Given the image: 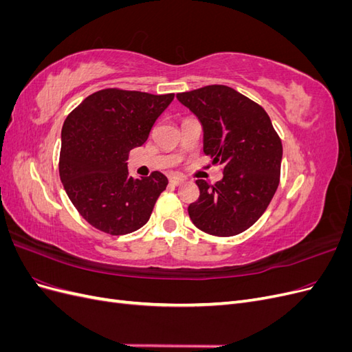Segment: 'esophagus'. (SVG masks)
I'll use <instances>...</instances> for the list:
<instances>
[{"label": "esophagus", "mask_w": 352, "mask_h": 352, "mask_svg": "<svg viewBox=\"0 0 352 352\" xmlns=\"http://www.w3.org/2000/svg\"><path fill=\"white\" fill-rule=\"evenodd\" d=\"M184 182H185V179H184V177H179V176H172V177H170V184L175 185V186L182 185Z\"/></svg>", "instance_id": "34e87169"}]
</instances>
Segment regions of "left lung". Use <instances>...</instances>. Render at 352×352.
<instances>
[{
	"label": "left lung",
	"instance_id": "left-lung-1",
	"mask_svg": "<svg viewBox=\"0 0 352 352\" xmlns=\"http://www.w3.org/2000/svg\"><path fill=\"white\" fill-rule=\"evenodd\" d=\"M204 132V153L223 164L214 185L197 180L199 198L188 207L194 225L214 236H233L257 221L279 186L282 142L261 105L225 85L180 92Z\"/></svg>",
	"mask_w": 352,
	"mask_h": 352
}]
</instances>
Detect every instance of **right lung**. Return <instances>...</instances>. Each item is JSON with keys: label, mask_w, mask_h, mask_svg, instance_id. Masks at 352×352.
<instances>
[{"label": "right lung", "mask_w": 352, "mask_h": 352, "mask_svg": "<svg viewBox=\"0 0 352 352\" xmlns=\"http://www.w3.org/2000/svg\"><path fill=\"white\" fill-rule=\"evenodd\" d=\"M175 94L117 88L94 92L65 120L58 172L73 206L89 225L126 235L150 220L168 180L153 172L132 177L129 151L141 146Z\"/></svg>", "instance_id": "obj_1"}]
</instances>
